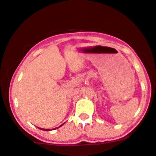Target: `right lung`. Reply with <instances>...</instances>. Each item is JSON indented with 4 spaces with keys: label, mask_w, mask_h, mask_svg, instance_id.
Listing matches in <instances>:
<instances>
[{
    "label": "right lung",
    "mask_w": 156,
    "mask_h": 156,
    "mask_svg": "<svg viewBox=\"0 0 156 156\" xmlns=\"http://www.w3.org/2000/svg\"><path fill=\"white\" fill-rule=\"evenodd\" d=\"M64 123H65V122H64ZM64 123H63V124H62V125H60L59 127H62V125H63L64 124ZM59 127H58V128H59ZM39 128V129H40V130H45V131H49V130H51V129H44V128ZM56 128H53V130H55V129H56Z\"/></svg>",
    "instance_id": "1"
}]
</instances>
